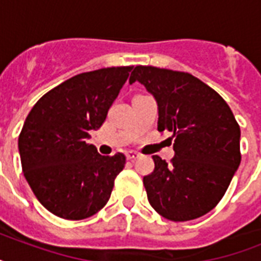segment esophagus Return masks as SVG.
I'll use <instances>...</instances> for the list:
<instances>
[{
    "label": "esophagus",
    "instance_id": "esophagus-1",
    "mask_svg": "<svg viewBox=\"0 0 261 261\" xmlns=\"http://www.w3.org/2000/svg\"><path fill=\"white\" fill-rule=\"evenodd\" d=\"M126 157H127V160H131V161H133V160L138 159L139 154L137 153V151H127Z\"/></svg>",
    "mask_w": 261,
    "mask_h": 261
}]
</instances>
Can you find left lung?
<instances>
[{"label":"left lung","instance_id":"8db88e82","mask_svg":"<svg viewBox=\"0 0 261 261\" xmlns=\"http://www.w3.org/2000/svg\"><path fill=\"white\" fill-rule=\"evenodd\" d=\"M138 81L155 98L159 131L173 137L174 157L153 155L154 171L143 177L151 207L164 218L184 222L214 208L241 163L239 123L214 89L190 73L137 66Z\"/></svg>","mask_w":261,"mask_h":261}]
</instances>
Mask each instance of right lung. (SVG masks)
I'll return each instance as SVG.
<instances>
[{"instance_id": "right-lung-1", "label": "right lung", "mask_w": 261, "mask_h": 261, "mask_svg": "<svg viewBox=\"0 0 261 261\" xmlns=\"http://www.w3.org/2000/svg\"><path fill=\"white\" fill-rule=\"evenodd\" d=\"M131 70L106 67L74 75L39 98L27 116L18 137L22 172L39 202L57 217L88 218L108 202L126 157L98 154L88 139Z\"/></svg>"}]
</instances>
